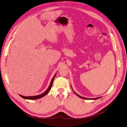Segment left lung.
Segmentation results:
<instances>
[{
  "label": "left lung",
  "mask_w": 127,
  "mask_h": 127,
  "mask_svg": "<svg viewBox=\"0 0 127 127\" xmlns=\"http://www.w3.org/2000/svg\"><path fill=\"white\" fill-rule=\"evenodd\" d=\"M71 88H72V87H71ZM72 91H74V90H72ZM74 92L75 93V94H76V95H77L79 97H80V98H82V99H93V100H96V99H99V98H100V97H98V98H93V99H90V98H84V97H82V96H80V95H79V94H77L76 93H75V92L74 91Z\"/></svg>",
  "instance_id": "8db88e82"
}]
</instances>
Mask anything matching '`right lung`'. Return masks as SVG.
Returning a JSON list of instances; mask_svg holds the SVG:
<instances>
[{
  "label": "right lung",
  "mask_w": 127,
  "mask_h": 127,
  "mask_svg": "<svg viewBox=\"0 0 127 127\" xmlns=\"http://www.w3.org/2000/svg\"><path fill=\"white\" fill-rule=\"evenodd\" d=\"M56 74H55V76H54L52 78V80H51V83H50V85L49 86V87H48V88L47 89V90L45 92L42 93L41 94H40V95H35V96H23V95H21V94H20V95H19L22 97V98H24V99H29V100H35V99H40V98H42L43 96H44L45 95H46V94L48 92H49V91H50L51 87H52L53 80H54V79H55V78L56 77Z\"/></svg>",
  "instance_id": "obj_1"
}]
</instances>
